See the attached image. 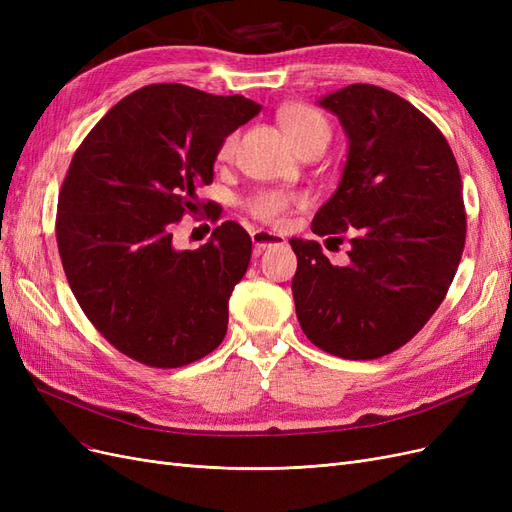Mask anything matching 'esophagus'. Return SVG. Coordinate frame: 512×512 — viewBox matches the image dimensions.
Segmentation results:
<instances>
[{
	"label": "esophagus",
	"instance_id": "obj_1",
	"mask_svg": "<svg viewBox=\"0 0 512 512\" xmlns=\"http://www.w3.org/2000/svg\"><path fill=\"white\" fill-rule=\"evenodd\" d=\"M252 243L258 247V250H269V247L284 245L286 239L282 235H275L271 230H254L252 232Z\"/></svg>",
	"mask_w": 512,
	"mask_h": 512
}]
</instances>
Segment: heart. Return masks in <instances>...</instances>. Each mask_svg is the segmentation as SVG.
Instances as JSON below:
<instances>
[{
  "label": "heart",
  "instance_id": "heart-1",
  "mask_svg": "<svg viewBox=\"0 0 512 512\" xmlns=\"http://www.w3.org/2000/svg\"><path fill=\"white\" fill-rule=\"evenodd\" d=\"M277 121L288 136V141L297 147L301 141H305L307 136H312L316 132H329L327 121H324L314 108H309L305 104H286L280 108L277 113ZM235 151V136H230L224 141L220 149V160H228ZM301 200L297 196L290 194H280V192H262L250 200V213L256 220L267 222V224H282L286 213L299 205Z\"/></svg>",
  "mask_w": 512,
  "mask_h": 512
}]
</instances>
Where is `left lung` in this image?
<instances>
[{
  "label": "left lung",
  "mask_w": 512,
  "mask_h": 512,
  "mask_svg": "<svg viewBox=\"0 0 512 512\" xmlns=\"http://www.w3.org/2000/svg\"><path fill=\"white\" fill-rule=\"evenodd\" d=\"M318 104L342 123L348 156L312 230L354 237L346 267L290 239L292 297L309 342L369 361L410 342L446 297L466 243L461 175L442 132L393 91L356 83Z\"/></svg>",
  "instance_id": "8db88e82"
}]
</instances>
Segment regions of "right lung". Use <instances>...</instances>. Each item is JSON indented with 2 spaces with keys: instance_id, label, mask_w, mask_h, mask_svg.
I'll return each instance as SVG.
<instances>
[{
  "instance_id": "add662e5",
  "label": "right lung",
  "mask_w": 512,
  "mask_h": 512,
  "mask_svg": "<svg viewBox=\"0 0 512 512\" xmlns=\"http://www.w3.org/2000/svg\"><path fill=\"white\" fill-rule=\"evenodd\" d=\"M260 108L149 85L117 102L74 153L57 203L61 265L91 324L138 363L181 367L222 344L252 239L228 220L198 250H177L173 226L213 181L224 138Z\"/></svg>"
}]
</instances>
